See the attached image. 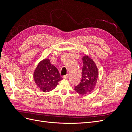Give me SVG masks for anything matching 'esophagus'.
Here are the masks:
<instances>
[{"instance_id":"obj_1","label":"esophagus","mask_w":132,"mask_h":132,"mask_svg":"<svg viewBox=\"0 0 132 132\" xmlns=\"http://www.w3.org/2000/svg\"><path fill=\"white\" fill-rule=\"evenodd\" d=\"M68 77H69V75L68 74H67L65 75H64L63 77V79H66L67 78H68Z\"/></svg>"}]
</instances>
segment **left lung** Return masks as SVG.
<instances>
[{
    "mask_svg": "<svg viewBox=\"0 0 132 132\" xmlns=\"http://www.w3.org/2000/svg\"><path fill=\"white\" fill-rule=\"evenodd\" d=\"M82 62L81 80L79 85L75 86L74 90L79 94L85 95L91 93L95 89L97 81L98 70L93 59L89 55H84Z\"/></svg>",
    "mask_w": 132,
    "mask_h": 132,
    "instance_id": "1",
    "label": "left lung"
}]
</instances>
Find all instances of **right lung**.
I'll use <instances>...</instances> for the list:
<instances>
[{"label": "right lung", "instance_id": "1", "mask_svg": "<svg viewBox=\"0 0 132 132\" xmlns=\"http://www.w3.org/2000/svg\"><path fill=\"white\" fill-rule=\"evenodd\" d=\"M33 77L37 87L45 93L55 89L58 82L63 79L57 68L52 64L49 59L46 58L38 64Z\"/></svg>", "mask_w": 132, "mask_h": 132}]
</instances>
